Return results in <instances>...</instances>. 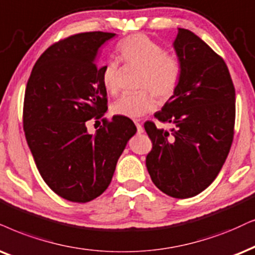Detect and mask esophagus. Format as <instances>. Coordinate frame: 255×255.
<instances>
[{"instance_id": "34e87169", "label": "esophagus", "mask_w": 255, "mask_h": 255, "mask_svg": "<svg viewBox=\"0 0 255 255\" xmlns=\"http://www.w3.org/2000/svg\"><path fill=\"white\" fill-rule=\"evenodd\" d=\"M135 126H136V129H137V134H142L143 131H144V129H143V127H142V125L141 124H138L137 121H135Z\"/></svg>"}]
</instances>
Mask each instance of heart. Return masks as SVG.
<instances>
[{"label": "heart", "instance_id": "1", "mask_svg": "<svg viewBox=\"0 0 255 255\" xmlns=\"http://www.w3.org/2000/svg\"><path fill=\"white\" fill-rule=\"evenodd\" d=\"M118 51L126 63L142 69L140 89L150 90L160 100H167L174 94L181 79V64L175 56L167 55L162 46L147 35L134 34L118 44ZM100 75L105 89L109 94H117L118 63L115 61L105 62L100 67ZM150 92L142 90L137 94L121 96L112 105V113L127 119L144 117L156 106L153 94Z\"/></svg>", "mask_w": 255, "mask_h": 255}]
</instances>
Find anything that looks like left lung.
<instances>
[{
	"instance_id": "8db88e82",
	"label": "left lung",
	"mask_w": 255,
	"mask_h": 255,
	"mask_svg": "<svg viewBox=\"0 0 255 255\" xmlns=\"http://www.w3.org/2000/svg\"><path fill=\"white\" fill-rule=\"evenodd\" d=\"M173 48L181 79L154 115L173 128L144 124L153 141L146 166L161 192L186 199L205 191L227 159L234 134L235 90L225 61L198 35L178 28Z\"/></svg>"
}]
</instances>
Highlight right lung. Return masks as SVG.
<instances>
[{
	"mask_svg": "<svg viewBox=\"0 0 255 255\" xmlns=\"http://www.w3.org/2000/svg\"><path fill=\"white\" fill-rule=\"evenodd\" d=\"M115 35L92 31L53 44L36 61L25 88L29 149L51 191L73 202L92 201L107 189L119 157L136 133L130 119L118 115L95 135L87 130V121L107 112L96 57Z\"/></svg>",
	"mask_w": 255,
	"mask_h": 255,
	"instance_id": "1",
	"label": "right lung"
}]
</instances>
